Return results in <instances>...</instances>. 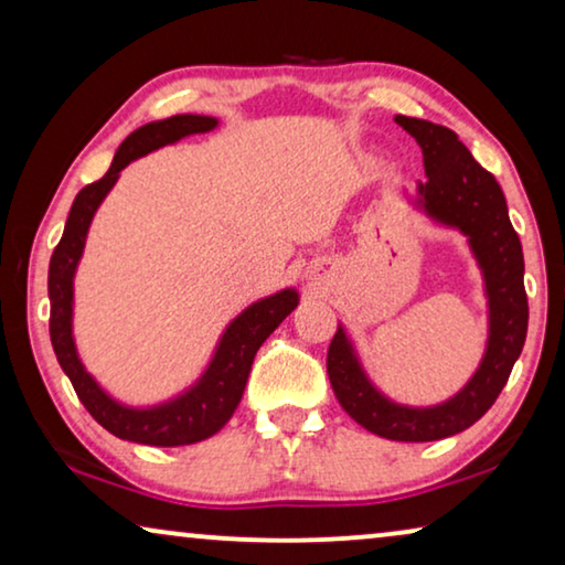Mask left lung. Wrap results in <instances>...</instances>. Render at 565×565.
Instances as JSON below:
<instances>
[{
	"label": "left lung",
	"mask_w": 565,
	"mask_h": 565,
	"mask_svg": "<svg viewBox=\"0 0 565 565\" xmlns=\"http://www.w3.org/2000/svg\"><path fill=\"white\" fill-rule=\"evenodd\" d=\"M396 122L422 146L427 180L416 184V207L431 221L466 234L483 273L489 298L486 354L473 377L450 401L427 408L385 398L367 381L342 327L329 344L327 370L337 401L360 427L396 443H431L476 424L507 385L527 337L524 257L497 177L478 164L455 130L406 115H396Z\"/></svg>",
	"instance_id": "obj_1"
}]
</instances>
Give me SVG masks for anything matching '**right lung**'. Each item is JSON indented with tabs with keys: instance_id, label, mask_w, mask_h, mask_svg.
<instances>
[{
	"instance_id": "right-lung-1",
	"label": "right lung",
	"mask_w": 565,
	"mask_h": 565,
	"mask_svg": "<svg viewBox=\"0 0 565 565\" xmlns=\"http://www.w3.org/2000/svg\"><path fill=\"white\" fill-rule=\"evenodd\" d=\"M218 126V120L207 115H172L167 120L146 122L134 130L120 149L103 180L87 184L74 198L72 211H68L64 236L56 249H53L49 267V298H51V344L56 360L72 381L76 396L84 408L95 416L97 424L110 431V435L128 439L138 445L153 447H180L192 445L200 439L213 437L231 416H234L238 401L244 396L246 377H249L254 354L262 342L280 327L285 316H290L298 306V292L285 288L275 296H267L252 303L246 311L236 316L223 331L211 365L200 375L195 385L172 401L159 406L134 408L120 404L99 388V383L87 373L76 354L72 316H74V275L79 267L84 242H87L89 223L95 218L99 203H103L113 184L118 182L122 169L138 157L161 149L167 143H177L184 136L207 134Z\"/></svg>"
}]
</instances>
